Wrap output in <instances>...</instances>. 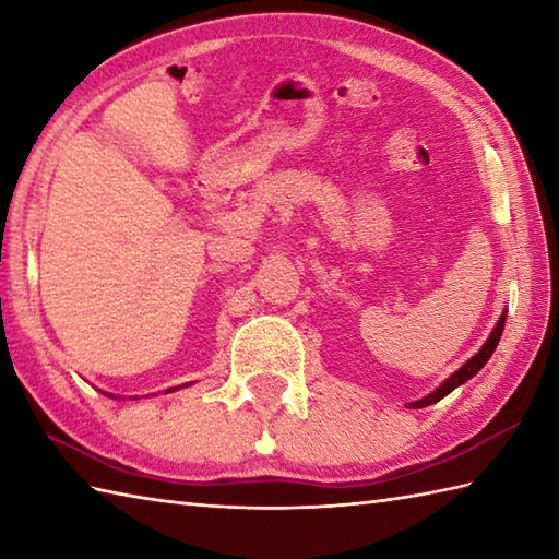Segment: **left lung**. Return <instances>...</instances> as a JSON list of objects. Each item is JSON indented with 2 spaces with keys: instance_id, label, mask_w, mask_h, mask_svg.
<instances>
[{
  "instance_id": "1",
  "label": "left lung",
  "mask_w": 559,
  "mask_h": 559,
  "mask_svg": "<svg viewBox=\"0 0 559 559\" xmlns=\"http://www.w3.org/2000/svg\"><path fill=\"white\" fill-rule=\"evenodd\" d=\"M504 319H507V312L500 317V322H497V326L492 329V334H490V338H488V341H485V346H483L476 355H473V358H471L466 365H461L459 370H456L454 374H451L442 386L435 389L430 396H425V399H420V401H415V403H413V408H425V406H430V403H437L439 399H444L447 394H451V391H454L459 384L468 382V379H471L473 374H478L480 367L490 360V355L495 353L497 343H500L502 329H504Z\"/></svg>"
}]
</instances>
